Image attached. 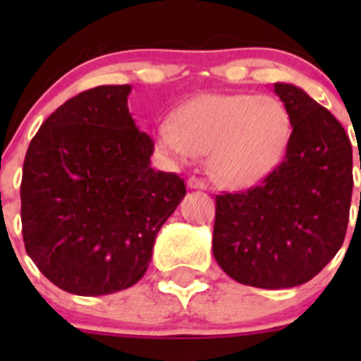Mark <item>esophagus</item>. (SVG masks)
Returning <instances> with one entry per match:
<instances>
[{"instance_id":"1","label":"esophagus","mask_w":361,"mask_h":361,"mask_svg":"<svg viewBox=\"0 0 361 361\" xmlns=\"http://www.w3.org/2000/svg\"><path fill=\"white\" fill-rule=\"evenodd\" d=\"M187 185H188V188H194V190H206V188H207L206 181L201 180V178H197V176L188 178Z\"/></svg>"}]
</instances>
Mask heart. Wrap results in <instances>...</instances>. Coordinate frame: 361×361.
Here are the masks:
<instances>
[{
	"instance_id": "1",
	"label": "heart",
	"mask_w": 361,
	"mask_h": 361,
	"mask_svg": "<svg viewBox=\"0 0 361 361\" xmlns=\"http://www.w3.org/2000/svg\"><path fill=\"white\" fill-rule=\"evenodd\" d=\"M292 140V116L274 96L201 94L157 126L164 154L176 164L209 154L214 180L231 188L258 183L279 166Z\"/></svg>"
}]
</instances>
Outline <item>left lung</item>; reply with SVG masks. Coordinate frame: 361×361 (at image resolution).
<instances>
[{"mask_svg":"<svg viewBox=\"0 0 361 361\" xmlns=\"http://www.w3.org/2000/svg\"><path fill=\"white\" fill-rule=\"evenodd\" d=\"M274 92L292 116L285 159L257 187L216 195L213 231L224 272L267 290L304 285L336 257L353 194L344 127L298 87L274 83Z\"/></svg>","mask_w":361,"mask_h":361,"instance_id":"8db88e82","label":"left lung"}]
</instances>
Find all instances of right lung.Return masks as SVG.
Returning <instances> with one entry per match:
<instances>
[{"label":"right lung","instance_id":"right-lung-1","mask_svg":"<svg viewBox=\"0 0 361 361\" xmlns=\"http://www.w3.org/2000/svg\"><path fill=\"white\" fill-rule=\"evenodd\" d=\"M130 85H101L57 108L23 167L24 246L47 279L99 297L136 285L155 235L185 197L176 173L154 171V141L127 108Z\"/></svg>","mask_w":361,"mask_h":361}]
</instances>
